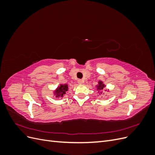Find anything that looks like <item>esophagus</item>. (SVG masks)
<instances>
[{
  "instance_id": "esophagus-1",
  "label": "esophagus",
  "mask_w": 155,
  "mask_h": 155,
  "mask_svg": "<svg viewBox=\"0 0 155 155\" xmlns=\"http://www.w3.org/2000/svg\"><path fill=\"white\" fill-rule=\"evenodd\" d=\"M78 83L79 84H83V81L82 80V79H78Z\"/></svg>"
}]
</instances>
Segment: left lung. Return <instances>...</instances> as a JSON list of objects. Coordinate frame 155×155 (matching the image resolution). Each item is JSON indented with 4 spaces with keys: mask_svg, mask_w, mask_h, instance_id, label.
Returning a JSON list of instances; mask_svg holds the SVG:
<instances>
[{
    "mask_svg": "<svg viewBox=\"0 0 155 155\" xmlns=\"http://www.w3.org/2000/svg\"><path fill=\"white\" fill-rule=\"evenodd\" d=\"M104 87H105V85H104V83H103V82L99 81V84H98V85L97 86V90L99 91V92L101 91V90H103Z\"/></svg>",
    "mask_w": 155,
    "mask_h": 155,
    "instance_id": "8db88e82",
    "label": "left lung"
}]
</instances>
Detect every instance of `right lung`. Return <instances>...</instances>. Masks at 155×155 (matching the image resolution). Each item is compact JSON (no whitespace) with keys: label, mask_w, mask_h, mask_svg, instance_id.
<instances>
[{"label":"right lung","mask_w":155,"mask_h":155,"mask_svg":"<svg viewBox=\"0 0 155 155\" xmlns=\"http://www.w3.org/2000/svg\"><path fill=\"white\" fill-rule=\"evenodd\" d=\"M68 85L67 84H64V85H60L55 92V94L56 97H63L64 94H65V93L68 91Z\"/></svg>","instance_id":"right-lung-1"}]
</instances>
